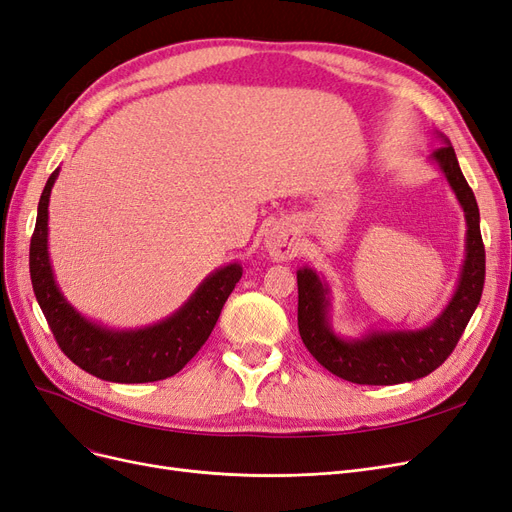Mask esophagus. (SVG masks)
I'll return each instance as SVG.
<instances>
[{
    "label": "esophagus",
    "instance_id": "obj_1",
    "mask_svg": "<svg viewBox=\"0 0 512 512\" xmlns=\"http://www.w3.org/2000/svg\"><path fill=\"white\" fill-rule=\"evenodd\" d=\"M267 250L275 260H288L297 256V239L286 228H273L267 237Z\"/></svg>",
    "mask_w": 512,
    "mask_h": 512
}]
</instances>
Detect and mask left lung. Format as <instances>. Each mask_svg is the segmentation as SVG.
<instances>
[{
  "instance_id": "left-lung-1",
  "label": "left lung",
  "mask_w": 512,
  "mask_h": 512,
  "mask_svg": "<svg viewBox=\"0 0 512 512\" xmlns=\"http://www.w3.org/2000/svg\"><path fill=\"white\" fill-rule=\"evenodd\" d=\"M455 190L468 220V256L459 288L442 316L423 331L371 333L361 342H344L327 324V288L312 269L297 273L299 333L309 354L331 374L354 384H399L418 380L438 369L466 331L485 286V245L480 237V213L474 192L463 177L451 145L433 151Z\"/></svg>"
}]
</instances>
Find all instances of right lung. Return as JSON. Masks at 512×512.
<instances>
[{
	"mask_svg": "<svg viewBox=\"0 0 512 512\" xmlns=\"http://www.w3.org/2000/svg\"><path fill=\"white\" fill-rule=\"evenodd\" d=\"M59 175L46 181L36 228L29 243V275L42 314L49 322L57 346L87 374L108 382H156L175 376L209 339L232 288L241 280V267L228 265L203 282L175 316L143 331L113 333L81 318L53 280L46 232H49V196Z\"/></svg>",
	"mask_w": 512,
	"mask_h": 512,
	"instance_id": "1",
	"label": "right lung"
}]
</instances>
